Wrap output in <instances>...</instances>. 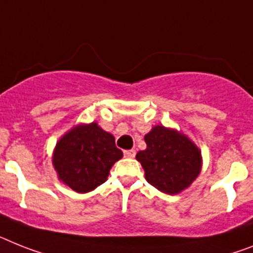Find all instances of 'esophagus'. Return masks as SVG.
Segmentation results:
<instances>
[{
    "instance_id": "34e87169",
    "label": "esophagus",
    "mask_w": 253,
    "mask_h": 253,
    "mask_svg": "<svg viewBox=\"0 0 253 253\" xmlns=\"http://www.w3.org/2000/svg\"><path fill=\"white\" fill-rule=\"evenodd\" d=\"M124 155H125V158H129V159H131V158H134L135 156V151L134 150H125Z\"/></svg>"
}]
</instances>
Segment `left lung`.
<instances>
[{
    "label": "left lung",
    "mask_w": 253,
    "mask_h": 253,
    "mask_svg": "<svg viewBox=\"0 0 253 253\" xmlns=\"http://www.w3.org/2000/svg\"><path fill=\"white\" fill-rule=\"evenodd\" d=\"M145 142L147 147L137 152L135 159L145 170L146 181L159 191L177 195L199 176L202 151L182 131L155 125L145 134Z\"/></svg>",
    "instance_id": "8db88e82"
}]
</instances>
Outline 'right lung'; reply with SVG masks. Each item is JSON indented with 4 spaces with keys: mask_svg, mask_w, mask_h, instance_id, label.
<instances>
[{
    "mask_svg": "<svg viewBox=\"0 0 253 253\" xmlns=\"http://www.w3.org/2000/svg\"><path fill=\"white\" fill-rule=\"evenodd\" d=\"M123 158L115 137L93 122L77 124L56 142L53 166L60 182L85 194L107 181L110 169Z\"/></svg>",
    "mask_w": 253,
    "mask_h": 253,
    "instance_id": "right-lung-1",
    "label": "right lung"
}]
</instances>
